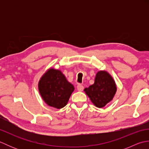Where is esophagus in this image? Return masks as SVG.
Segmentation results:
<instances>
[{"instance_id": "34e87169", "label": "esophagus", "mask_w": 149, "mask_h": 149, "mask_svg": "<svg viewBox=\"0 0 149 149\" xmlns=\"http://www.w3.org/2000/svg\"><path fill=\"white\" fill-rule=\"evenodd\" d=\"M77 90L79 91H83V90H84V86L81 84H79L77 87Z\"/></svg>"}]
</instances>
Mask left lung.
Here are the masks:
<instances>
[{
    "label": "left lung",
    "instance_id": "1",
    "mask_svg": "<svg viewBox=\"0 0 149 149\" xmlns=\"http://www.w3.org/2000/svg\"><path fill=\"white\" fill-rule=\"evenodd\" d=\"M91 102L97 107H103L113 99L116 86L113 77L106 71L96 74L95 83L84 90Z\"/></svg>",
    "mask_w": 149,
    "mask_h": 149
}]
</instances>
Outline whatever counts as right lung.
<instances>
[{
    "mask_svg": "<svg viewBox=\"0 0 149 149\" xmlns=\"http://www.w3.org/2000/svg\"><path fill=\"white\" fill-rule=\"evenodd\" d=\"M40 93L49 106L61 109L68 103L74 87L59 70L49 69L40 79Z\"/></svg>",
    "mask_w": 149,
    "mask_h": 149,
    "instance_id": "obj_1",
    "label": "right lung"
}]
</instances>
